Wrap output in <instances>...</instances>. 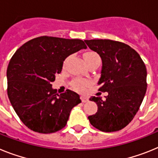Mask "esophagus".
Listing matches in <instances>:
<instances>
[{
  "instance_id": "obj_1",
  "label": "esophagus",
  "mask_w": 158,
  "mask_h": 158,
  "mask_svg": "<svg viewBox=\"0 0 158 158\" xmlns=\"http://www.w3.org/2000/svg\"><path fill=\"white\" fill-rule=\"evenodd\" d=\"M81 100H82V102H88V98L86 97V96H81Z\"/></svg>"
}]
</instances>
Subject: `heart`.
Masks as SVG:
<instances>
[{"instance_id":"heart-1","label":"heart","mask_w":158,"mask_h":158,"mask_svg":"<svg viewBox=\"0 0 158 158\" xmlns=\"http://www.w3.org/2000/svg\"><path fill=\"white\" fill-rule=\"evenodd\" d=\"M84 60L86 61V64H90L94 62H100L101 59L98 56V53L95 52H87L84 54ZM65 64V63H64ZM89 82L87 80L82 79H75L71 82V86L77 91H84L87 86H88Z\"/></svg>"}]
</instances>
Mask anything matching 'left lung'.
<instances>
[{"mask_svg":"<svg viewBox=\"0 0 158 158\" xmlns=\"http://www.w3.org/2000/svg\"><path fill=\"white\" fill-rule=\"evenodd\" d=\"M102 59L98 90L107 92L106 99L90 98L98 105L90 124L103 132H114L126 127L138 111L147 83L146 68L139 54L131 47L111 40H84Z\"/></svg>","mask_w":158,"mask_h":158,"instance_id":"1","label":"left lung"}]
</instances>
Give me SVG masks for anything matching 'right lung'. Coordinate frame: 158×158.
I'll return each mask as SVG.
<instances>
[{
  "label": "right lung",
  "mask_w": 158,
  "mask_h": 158,
  "mask_svg": "<svg viewBox=\"0 0 158 158\" xmlns=\"http://www.w3.org/2000/svg\"><path fill=\"white\" fill-rule=\"evenodd\" d=\"M87 46L78 39L40 36L16 51L7 68V92L26 127L41 134L55 133L67 124L71 109L80 103L77 93L59 94L52 87L56 74L70 55Z\"/></svg>",
  "instance_id": "1"
}]
</instances>
